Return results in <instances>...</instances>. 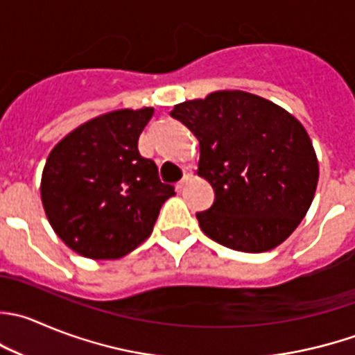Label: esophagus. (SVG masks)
<instances>
[{
    "label": "esophagus",
    "mask_w": 355,
    "mask_h": 355,
    "mask_svg": "<svg viewBox=\"0 0 355 355\" xmlns=\"http://www.w3.org/2000/svg\"><path fill=\"white\" fill-rule=\"evenodd\" d=\"M191 178H192V173H191V171H185L184 177H182V180H180V182H177V189H178V191H182V189H184L185 185H187V182L191 180Z\"/></svg>",
    "instance_id": "obj_1"
}]
</instances>
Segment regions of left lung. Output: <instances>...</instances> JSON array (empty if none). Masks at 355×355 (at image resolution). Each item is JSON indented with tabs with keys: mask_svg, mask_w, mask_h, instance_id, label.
Here are the masks:
<instances>
[{
	"mask_svg": "<svg viewBox=\"0 0 355 355\" xmlns=\"http://www.w3.org/2000/svg\"><path fill=\"white\" fill-rule=\"evenodd\" d=\"M171 116L198 137V175L215 191L211 208L196 213L202 232L244 253L286 241L307 215L319 180L304 125L274 102L241 90L182 102Z\"/></svg>",
	"mask_w": 355,
	"mask_h": 355,
	"instance_id": "left-lung-1",
	"label": "left lung"
}]
</instances>
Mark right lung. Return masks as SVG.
Segmentation results:
<instances>
[{
    "instance_id": "right-lung-1",
    "label": "right lung",
    "mask_w": 355,
    "mask_h": 355,
    "mask_svg": "<svg viewBox=\"0 0 355 355\" xmlns=\"http://www.w3.org/2000/svg\"><path fill=\"white\" fill-rule=\"evenodd\" d=\"M153 107L119 109L83 123L51 149L41 202L55 234L81 257L116 260L153 232L175 187L139 153Z\"/></svg>"
}]
</instances>
